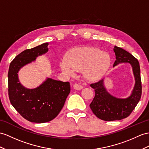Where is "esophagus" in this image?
Returning a JSON list of instances; mask_svg holds the SVG:
<instances>
[{"instance_id": "34e87169", "label": "esophagus", "mask_w": 149, "mask_h": 149, "mask_svg": "<svg viewBox=\"0 0 149 149\" xmlns=\"http://www.w3.org/2000/svg\"><path fill=\"white\" fill-rule=\"evenodd\" d=\"M73 88L75 90H81L83 88V86L82 85H81L78 84V83H75V84L73 85Z\"/></svg>"}]
</instances>
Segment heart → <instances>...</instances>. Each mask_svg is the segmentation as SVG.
Here are the masks:
<instances>
[{
  "label": "heart",
  "mask_w": 149,
  "mask_h": 149,
  "mask_svg": "<svg viewBox=\"0 0 149 149\" xmlns=\"http://www.w3.org/2000/svg\"><path fill=\"white\" fill-rule=\"evenodd\" d=\"M111 57L102 50L93 47L76 48L68 52L67 59H63L61 67L63 71L72 75L74 71L85 70V74L90 79L102 75L109 68Z\"/></svg>",
  "instance_id": "obj_1"
}]
</instances>
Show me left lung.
Listing matches in <instances>:
<instances>
[{
	"label": "left lung",
	"mask_w": 149,
	"mask_h": 149,
	"mask_svg": "<svg viewBox=\"0 0 149 149\" xmlns=\"http://www.w3.org/2000/svg\"><path fill=\"white\" fill-rule=\"evenodd\" d=\"M114 51L116 60L113 66L123 63L131 64L135 85L132 95L126 99H119L110 95L104 88L103 79L90 85L95 91V97L90 104V109L98 118L106 121L121 120L128 117L140 101L142 90L139 61L131 54L120 47L115 46Z\"/></svg>",
	"instance_id": "left-lung-1"
}]
</instances>
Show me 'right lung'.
Returning a JSON list of instances; mask_svg holds the SVG:
<instances>
[{
  "instance_id": "obj_1",
  "label": "right lung",
  "mask_w": 149,
  "mask_h": 149,
  "mask_svg": "<svg viewBox=\"0 0 149 149\" xmlns=\"http://www.w3.org/2000/svg\"><path fill=\"white\" fill-rule=\"evenodd\" d=\"M48 43L26 49L10 64L8 72V94L10 103L26 120L37 123L49 122L59 114L71 87L68 81L47 78L41 85L28 89L21 85L17 77L19 69L48 51Z\"/></svg>"
}]
</instances>
